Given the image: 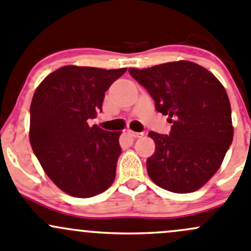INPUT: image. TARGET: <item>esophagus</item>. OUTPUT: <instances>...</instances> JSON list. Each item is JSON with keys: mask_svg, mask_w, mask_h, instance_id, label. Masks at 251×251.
Here are the masks:
<instances>
[{"mask_svg": "<svg viewBox=\"0 0 251 251\" xmlns=\"http://www.w3.org/2000/svg\"><path fill=\"white\" fill-rule=\"evenodd\" d=\"M127 133L130 136H132L133 138H140V137H142V136H143V132H135V131H128Z\"/></svg>", "mask_w": 251, "mask_h": 251, "instance_id": "34e87169", "label": "esophagus"}]
</instances>
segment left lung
Instances as JSON below:
<instances>
[{
	"mask_svg": "<svg viewBox=\"0 0 251 251\" xmlns=\"http://www.w3.org/2000/svg\"><path fill=\"white\" fill-rule=\"evenodd\" d=\"M128 72L173 124L169 135L149 132L155 142L147 159L149 177L174 193L197 191L219 170L233 140L226 90L209 70L188 60Z\"/></svg>",
	"mask_w": 251,
	"mask_h": 251,
	"instance_id": "1",
	"label": "left lung"
}]
</instances>
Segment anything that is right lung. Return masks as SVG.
<instances>
[{
  "label": "right lung",
  "mask_w": 251,
  "mask_h": 251,
  "mask_svg": "<svg viewBox=\"0 0 251 251\" xmlns=\"http://www.w3.org/2000/svg\"><path fill=\"white\" fill-rule=\"evenodd\" d=\"M123 69L67 65L40 83L30 105V143L45 173L63 192L90 198L114 182L120 132L90 127L104 93Z\"/></svg>",
  "instance_id": "add662e5"
}]
</instances>
